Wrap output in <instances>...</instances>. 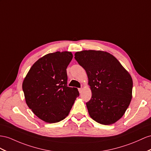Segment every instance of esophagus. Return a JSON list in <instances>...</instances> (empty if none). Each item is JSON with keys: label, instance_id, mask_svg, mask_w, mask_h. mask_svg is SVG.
Returning a JSON list of instances; mask_svg holds the SVG:
<instances>
[{"label": "esophagus", "instance_id": "obj_1", "mask_svg": "<svg viewBox=\"0 0 151 151\" xmlns=\"http://www.w3.org/2000/svg\"><path fill=\"white\" fill-rule=\"evenodd\" d=\"M82 87H81V88H78V91H79L80 93L81 92H82Z\"/></svg>", "mask_w": 151, "mask_h": 151}]
</instances>
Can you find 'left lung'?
I'll list each match as a JSON object with an SVG mask.
<instances>
[{
	"label": "left lung",
	"mask_w": 151,
	"mask_h": 151,
	"mask_svg": "<svg viewBox=\"0 0 151 151\" xmlns=\"http://www.w3.org/2000/svg\"><path fill=\"white\" fill-rule=\"evenodd\" d=\"M75 59L86 70L92 92L86 103L91 117L104 125L121 119L132 98L129 73L111 54L96 50L76 52Z\"/></svg>",
	"instance_id": "1"
}]
</instances>
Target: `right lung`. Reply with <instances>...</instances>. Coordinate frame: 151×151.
<instances>
[{
    "label": "right lung",
    "instance_id": "add662e5",
    "mask_svg": "<svg viewBox=\"0 0 151 151\" xmlns=\"http://www.w3.org/2000/svg\"><path fill=\"white\" fill-rule=\"evenodd\" d=\"M72 59L69 52L48 53L32 65L23 82L27 105L46 122L64 119L79 96L76 88L67 85L66 69Z\"/></svg>",
    "mask_w": 151,
    "mask_h": 151
}]
</instances>
